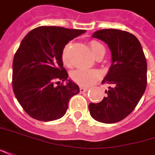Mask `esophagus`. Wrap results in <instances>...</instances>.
Listing matches in <instances>:
<instances>
[{
    "instance_id": "1",
    "label": "esophagus",
    "mask_w": 155,
    "mask_h": 155,
    "mask_svg": "<svg viewBox=\"0 0 155 155\" xmlns=\"http://www.w3.org/2000/svg\"><path fill=\"white\" fill-rule=\"evenodd\" d=\"M88 89H89V88H88V87H83V86L80 87V92L81 93H84V92L88 91Z\"/></svg>"
}]
</instances>
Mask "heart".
Segmentation results:
<instances>
[{"mask_svg":"<svg viewBox=\"0 0 155 155\" xmlns=\"http://www.w3.org/2000/svg\"><path fill=\"white\" fill-rule=\"evenodd\" d=\"M89 47L94 55L99 54L100 51H104V46L96 40L90 41ZM70 50H71V44H68L64 47L62 53H61V59H62L64 65L66 66L71 65ZM101 77H102L101 72L95 69H77L72 71L71 74L72 81L83 86H88V85L94 84L97 80L100 79Z\"/></svg>","mask_w":155,"mask_h":155,"instance_id":"obj_1","label":"heart"}]
</instances>
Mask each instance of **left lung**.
I'll use <instances>...</instances> for the list:
<instances>
[{
  "label": "left lung",
  "instance_id": "obj_1",
  "mask_svg": "<svg viewBox=\"0 0 155 155\" xmlns=\"http://www.w3.org/2000/svg\"><path fill=\"white\" fill-rule=\"evenodd\" d=\"M108 45L112 64L102 84H110L106 97L88 104L91 116L103 123H115L131 114L147 86V61L140 42L120 29H101L93 35Z\"/></svg>",
  "mask_w": 155,
  "mask_h": 155
}]
</instances>
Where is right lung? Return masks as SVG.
Masks as SVG:
<instances>
[{
	"instance_id": "1",
	"label": "right lung",
	"mask_w": 155,
	"mask_h": 155,
	"mask_svg": "<svg viewBox=\"0 0 155 155\" xmlns=\"http://www.w3.org/2000/svg\"><path fill=\"white\" fill-rule=\"evenodd\" d=\"M85 32L41 26L22 40L13 58L12 88L19 104L32 118L42 121L59 119L66 114L70 99L79 93L78 86L67 80L61 53L70 40Z\"/></svg>"
}]
</instances>
